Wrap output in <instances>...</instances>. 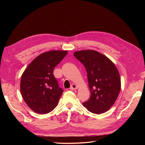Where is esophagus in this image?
Listing matches in <instances>:
<instances>
[{
	"label": "esophagus",
	"mask_w": 145,
	"mask_h": 145,
	"mask_svg": "<svg viewBox=\"0 0 145 145\" xmlns=\"http://www.w3.org/2000/svg\"><path fill=\"white\" fill-rule=\"evenodd\" d=\"M77 89V86L75 84H72L71 87H70V89H71V90H75Z\"/></svg>",
	"instance_id": "34e87169"
}]
</instances>
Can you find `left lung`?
<instances>
[{
	"label": "left lung",
	"mask_w": 145,
	"mask_h": 145,
	"mask_svg": "<svg viewBox=\"0 0 145 145\" xmlns=\"http://www.w3.org/2000/svg\"><path fill=\"white\" fill-rule=\"evenodd\" d=\"M85 66L91 96L83 103L89 112L100 114L108 111L114 104L121 88L120 74L112 61L94 50H83L74 53Z\"/></svg>",
	"instance_id": "1"
}]
</instances>
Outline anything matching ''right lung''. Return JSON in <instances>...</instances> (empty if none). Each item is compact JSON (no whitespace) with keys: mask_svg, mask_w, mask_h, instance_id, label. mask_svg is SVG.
<instances>
[{"mask_svg":"<svg viewBox=\"0 0 145 145\" xmlns=\"http://www.w3.org/2000/svg\"><path fill=\"white\" fill-rule=\"evenodd\" d=\"M67 51H50L34 59L22 75L20 91L28 107L38 114H47L57 106L63 93L53 71L67 54Z\"/></svg>","mask_w":145,"mask_h":145,"instance_id":"add662e5","label":"right lung"}]
</instances>
